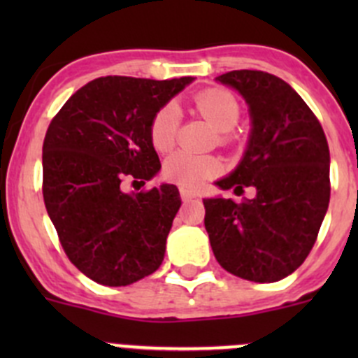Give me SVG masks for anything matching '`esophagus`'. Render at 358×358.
I'll use <instances>...</instances> for the list:
<instances>
[{
    "label": "esophagus",
    "instance_id": "obj_1",
    "mask_svg": "<svg viewBox=\"0 0 358 358\" xmlns=\"http://www.w3.org/2000/svg\"><path fill=\"white\" fill-rule=\"evenodd\" d=\"M180 197H182L183 202H189V201H192L194 197H197V194L192 192V190H189V189H180Z\"/></svg>",
    "mask_w": 358,
    "mask_h": 358
}]
</instances>
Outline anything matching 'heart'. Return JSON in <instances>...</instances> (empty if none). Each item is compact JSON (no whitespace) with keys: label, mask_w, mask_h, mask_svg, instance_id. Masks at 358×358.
Returning a JSON list of instances; mask_svg holds the SVG:
<instances>
[{"label":"heart","mask_w":358,"mask_h":358,"mask_svg":"<svg viewBox=\"0 0 358 358\" xmlns=\"http://www.w3.org/2000/svg\"><path fill=\"white\" fill-rule=\"evenodd\" d=\"M194 107L204 115L220 131V143L232 140V128L237 124L241 107L229 92L220 88L204 90L194 99ZM180 115L175 106L161 107L150 119V143L157 152H168L173 149L178 133ZM222 171V162L213 156H196L190 152L171 154L162 164V175L168 182L176 183L183 189H199L209 178Z\"/></svg>","instance_id":"obj_1"}]
</instances>
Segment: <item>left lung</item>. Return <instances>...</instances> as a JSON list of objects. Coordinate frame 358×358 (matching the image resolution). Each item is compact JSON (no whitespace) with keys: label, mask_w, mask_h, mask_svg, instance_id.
<instances>
[{"label":"left lung","mask_w":358,"mask_h":358,"mask_svg":"<svg viewBox=\"0 0 358 358\" xmlns=\"http://www.w3.org/2000/svg\"><path fill=\"white\" fill-rule=\"evenodd\" d=\"M244 96L251 135L243 161L216 182L255 199H204V227L215 258L227 272L277 282L306 259L329 206V145L305 100L277 76L230 71L216 78Z\"/></svg>","instance_id":"8db88e82"}]
</instances>
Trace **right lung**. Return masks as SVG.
Instances as JSON below:
<instances>
[{
  "instance_id": "obj_1",
  "label": "right lung",
  "mask_w": 358,
  "mask_h": 358,
  "mask_svg": "<svg viewBox=\"0 0 358 358\" xmlns=\"http://www.w3.org/2000/svg\"><path fill=\"white\" fill-rule=\"evenodd\" d=\"M192 78L106 76L79 88L52 119L43 142V199L67 258L103 286H128L161 266L178 213L175 185L136 194L161 169L150 143L156 112Z\"/></svg>"
}]
</instances>
